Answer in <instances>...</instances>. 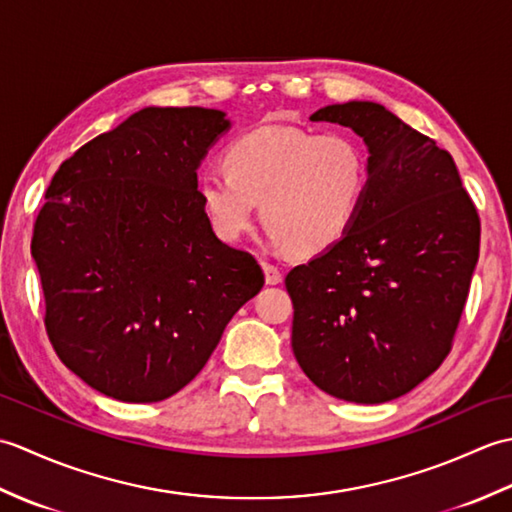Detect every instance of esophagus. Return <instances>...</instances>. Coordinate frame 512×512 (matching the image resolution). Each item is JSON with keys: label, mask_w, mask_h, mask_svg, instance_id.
<instances>
[{"label": "esophagus", "mask_w": 512, "mask_h": 512, "mask_svg": "<svg viewBox=\"0 0 512 512\" xmlns=\"http://www.w3.org/2000/svg\"><path fill=\"white\" fill-rule=\"evenodd\" d=\"M264 275H266V284L268 286H277V284H281V281H284V275H281V270L277 266H273V264H268V262H264Z\"/></svg>", "instance_id": "esophagus-1"}]
</instances>
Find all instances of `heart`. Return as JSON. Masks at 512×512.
<instances>
[{
	"label": "heart",
	"instance_id": "1",
	"mask_svg": "<svg viewBox=\"0 0 512 512\" xmlns=\"http://www.w3.org/2000/svg\"><path fill=\"white\" fill-rule=\"evenodd\" d=\"M224 165L226 173L198 180L202 209L224 242L244 237L262 204L270 242L323 253L352 231L369 189L367 149L350 134L264 125L237 138Z\"/></svg>",
	"mask_w": 512,
	"mask_h": 512
}]
</instances>
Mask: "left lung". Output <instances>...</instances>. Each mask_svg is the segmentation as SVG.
Segmentation results:
<instances>
[{
	"instance_id": "left-lung-1",
	"label": "left lung",
	"mask_w": 512,
	"mask_h": 512,
	"mask_svg": "<svg viewBox=\"0 0 512 512\" xmlns=\"http://www.w3.org/2000/svg\"><path fill=\"white\" fill-rule=\"evenodd\" d=\"M369 151V189L339 244L292 268V352L325 394L378 405L451 352L480 255V215L449 151L383 105L321 107Z\"/></svg>"
}]
</instances>
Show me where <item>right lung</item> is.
<instances>
[{"mask_svg":"<svg viewBox=\"0 0 512 512\" xmlns=\"http://www.w3.org/2000/svg\"><path fill=\"white\" fill-rule=\"evenodd\" d=\"M228 127L220 110L145 107L54 173L32 233L43 321L63 365L105 396L176 394L264 286L198 195L200 162Z\"/></svg>","mask_w":512,"mask_h":512,"instance_id":"add662e5","label":"right lung"}]
</instances>
